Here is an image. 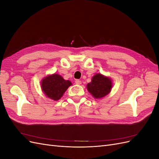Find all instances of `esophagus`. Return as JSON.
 <instances>
[{"instance_id":"esophagus-1","label":"esophagus","mask_w":159,"mask_h":159,"mask_svg":"<svg viewBox=\"0 0 159 159\" xmlns=\"http://www.w3.org/2000/svg\"><path fill=\"white\" fill-rule=\"evenodd\" d=\"M75 84H76L77 85H80V84H81V81L80 80H76L75 81Z\"/></svg>"}]
</instances>
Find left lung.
<instances>
[{"label": "left lung", "mask_w": 159, "mask_h": 159, "mask_svg": "<svg viewBox=\"0 0 159 159\" xmlns=\"http://www.w3.org/2000/svg\"><path fill=\"white\" fill-rule=\"evenodd\" d=\"M86 88L95 99H102L111 91L113 81L109 77L98 73L92 77Z\"/></svg>", "instance_id": "1"}]
</instances>
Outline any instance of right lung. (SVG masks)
<instances>
[{"label":"right lung","mask_w":159,"mask_h":159,"mask_svg":"<svg viewBox=\"0 0 159 159\" xmlns=\"http://www.w3.org/2000/svg\"><path fill=\"white\" fill-rule=\"evenodd\" d=\"M72 85L70 80H64L57 74L48 75L41 81V89L48 98L57 101L63 96L68 88Z\"/></svg>","instance_id":"right-lung-1"}]
</instances>
